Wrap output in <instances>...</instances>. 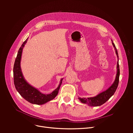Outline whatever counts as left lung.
<instances>
[{"label":"left lung","instance_id":"1","mask_svg":"<svg viewBox=\"0 0 133 133\" xmlns=\"http://www.w3.org/2000/svg\"><path fill=\"white\" fill-rule=\"evenodd\" d=\"M112 45L114 47L116 54L117 55V57L119 59L118 57V53L116 48L115 47V44L113 42H112ZM119 61V60H118ZM118 61L117 63V73H116V78L114 83L108 88V89L104 91L101 93L96 95L94 97H91V98H79V99L80 100V102L84 104H87L90 107H98L103 105V104L105 103L107 100L109 99L111 96L114 94L116 89H117L119 81V75H120V69H119V62Z\"/></svg>","mask_w":133,"mask_h":133}]
</instances>
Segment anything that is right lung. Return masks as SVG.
I'll return each instance as SVG.
<instances>
[{"mask_svg": "<svg viewBox=\"0 0 133 133\" xmlns=\"http://www.w3.org/2000/svg\"><path fill=\"white\" fill-rule=\"evenodd\" d=\"M27 41L28 38L23 43L21 48H19L17 58L15 60L13 68L14 85L20 95L28 102L31 104L42 105V104H45L55 98V96L58 93L63 79H61V82H60L59 87L49 94H42L38 90L29 85L25 81L21 71V60L23 48Z\"/></svg>", "mask_w": 133, "mask_h": 133, "instance_id": "obj_1", "label": "right lung"}]
</instances>
